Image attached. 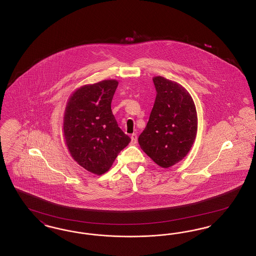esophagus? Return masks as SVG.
I'll list each match as a JSON object with an SVG mask.
<instances>
[{
    "instance_id": "esophagus-1",
    "label": "esophagus",
    "mask_w": 256,
    "mask_h": 256,
    "mask_svg": "<svg viewBox=\"0 0 256 256\" xmlns=\"http://www.w3.org/2000/svg\"><path fill=\"white\" fill-rule=\"evenodd\" d=\"M130 138H132V145H134V144H136V142H137V134H132Z\"/></svg>"
}]
</instances>
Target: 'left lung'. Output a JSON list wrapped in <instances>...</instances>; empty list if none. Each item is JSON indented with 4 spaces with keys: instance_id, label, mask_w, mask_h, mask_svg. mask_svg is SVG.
Segmentation results:
<instances>
[{
    "instance_id": "obj_1",
    "label": "left lung",
    "mask_w": 256,
    "mask_h": 256,
    "mask_svg": "<svg viewBox=\"0 0 256 256\" xmlns=\"http://www.w3.org/2000/svg\"><path fill=\"white\" fill-rule=\"evenodd\" d=\"M156 98L138 143L162 168H169L190 152L198 130V116L189 92L163 76L152 78Z\"/></svg>"
}]
</instances>
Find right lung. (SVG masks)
I'll return each mask as SVG.
<instances>
[{
	"mask_svg": "<svg viewBox=\"0 0 256 256\" xmlns=\"http://www.w3.org/2000/svg\"><path fill=\"white\" fill-rule=\"evenodd\" d=\"M117 86L116 80L82 86L68 98L64 112L63 134L71 156L98 176L110 170L119 152L130 142L111 110Z\"/></svg>",
	"mask_w": 256,
	"mask_h": 256,
	"instance_id": "1",
	"label": "right lung"
}]
</instances>
